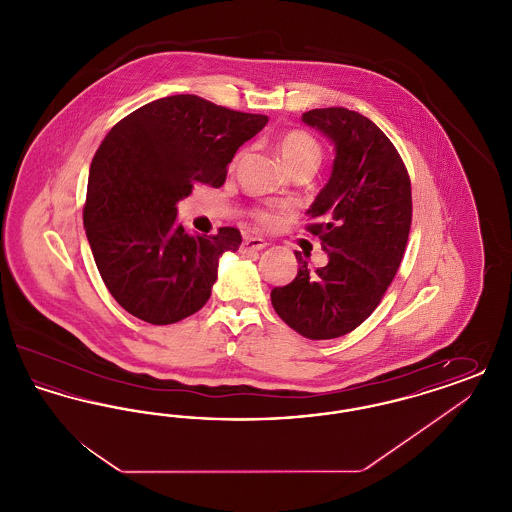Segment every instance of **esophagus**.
Listing matches in <instances>:
<instances>
[{
    "label": "esophagus",
    "mask_w": 512,
    "mask_h": 512,
    "mask_svg": "<svg viewBox=\"0 0 512 512\" xmlns=\"http://www.w3.org/2000/svg\"><path fill=\"white\" fill-rule=\"evenodd\" d=\"M265 247H267V242L261 240V238H245L244 242H242V247H240V251H242V253H253V251H261V249H265Z\"/></svg>",
    "instance_id": "1"
}]
</instances>
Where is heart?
<instances>
[{"label":"heart","instance_id":"heart-1","mask_svg":"<svg viewBox=\"0 0 512 512\" xmlns=\"http://www.w3.org/2000/svg\"><path fill=\"white\" fill-rule=\"evenodd\" d=\"M278 153L282 157V161L286 163V167L293 171L301 165H309V163H320V157H322V151L320 146L317 144L315 138H311L309 134L305 132H299V130H293L284 134L280 140H278ZM255 220L259 224H274L276 222V213L267 211V209H259L253 213Z\"/></svg>","mask_w":512,"mask_h":512}]
</instances>
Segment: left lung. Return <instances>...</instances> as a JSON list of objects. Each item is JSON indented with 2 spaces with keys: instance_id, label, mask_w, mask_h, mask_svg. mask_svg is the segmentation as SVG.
<instances>
[{
  "instance_id": "8db88e82",
  "label": "left lung",
  "mask_w": 512,
  "mask_h": 512,
  "mask_svg": "<svg viewBox=\"0 0 512 512\" xmlns=\"http://www.w3.org/2000/svg\"><path fill=\"white\" fill-rule=\"evenodd\" d=\"M301 121L336 153L330 180L307 211V230L328 263L311 270L297 251V276L274 288L270 301L303 338L332 340L372 315L401 265L413 219L411 180L390 138L361 113L328 107Z\"/></svg>"
}]
</instances>
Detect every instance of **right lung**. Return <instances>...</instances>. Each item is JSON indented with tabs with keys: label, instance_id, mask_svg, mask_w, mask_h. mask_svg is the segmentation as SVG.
I'll list each match as a JSON object with an SVG mask.
<instances>
[{
	"label": "right lung",
	"instance_id": "1",
	"mask_svg": "<svg viewBox=\"0 0 512 512\" xmlns=\"http://www.w3.org/2000/svg\"><path fill=\"white\" fill-rule=\"evenodd\" d=\"M268 122L180 94L155 99L117 122L98 147L84 228L107 290L124 311L172 324L211 297L222 253L242 244L238 228L188 234L178 201L195 184L219 188L226 167Z\"/></svg>",
	"mask_w": 512,
	"mask_h": 512
}]
</instances>
